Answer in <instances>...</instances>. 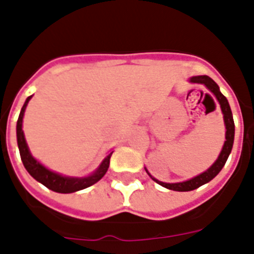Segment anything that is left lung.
Wrapping results in <instances>:
<instances>
[{
    "instance_id": "obj_1",
    "label": "left lung",
    "mask_w": 254,
    "mask_h": 254,
    "mask_svg": "<svg viewBox=\"0 0 254 254\" xmlns=\"http://www.w3.org/2000/svg\"><path fill=\"white\" fill-rule=\"evenodd\" d=\"M191 81H192V83L204 84L205 87L208 88L209 91L212 92L213 95L216 96L217 101L220 104L221 112H223V115H224L225 129H227V131H225V142L224 146H223V150H221L220 155H219V158L216 159V162L213 163L212 166L209 167L207 171H204V173L200 174V175H197V177L192 178V179H190V181L181 182V183H163V182H159L158 179H155V178L151 177L146 170V173L149 174V177H150L153 181L157 182L158 185H161L162 187H165V189L174 190V191H192V190L199 189L200 186L208 183L209 181H212L213 178L220 173V170L224 167L225 162H227V159H228L229 154H231V150H232L233 138H235V123H233L232 111H231V107H229L228 100L225 99V96L223 95L220 92V89H219V85H217L211 77L207 76V75L191 77Z\"/></svg>"
}]
</instances>
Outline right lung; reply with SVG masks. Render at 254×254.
Masks as SVG:
<instances>
[{"instance_id":"add662e5","label":"right lung","mask_w":254,"mask_h":254,"mask_svg":"<svg viewBox=\"0 0 254 254\" xmlns=\"http://www.w3.org/2000/svg\"><path fill=\"white\" fill-rule=\"evenodd\" d=\"M31 99V96L27 97L23 104V107L21 109L19 117L17 121V142H18V149H19V154H21V159L23 162L25 169L29 171V174L34 179H37L38 182H41L42 185L46 186L47 189L53 190L55 192L59 193H71L75 191H80L84 190L89 186L95 185L96 182H99L101 178L105 175L109 167V162H111V155L113 151H111L108 157L103 161V163L100 165V167L96 170L95 173L92 174L91 177L87 178H68V177H62L59 174L53 173L49 169H46L45 166H42L41 163L37 162V159H34L31 157L26 143L25 135H23V130H22V120H23V113L27 107L29 100Z\"/></svg>"}]
</instances>
